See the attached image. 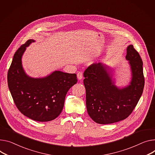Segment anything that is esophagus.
<instances>
[{
	"instance_id": "esophagus-1",
	"label": "esophagus",
	"mask_w": 155,
	"mask_h": 155,
	"mask_svg": "<svg viewBox=\"0 0 155 155\" xmlns=\"http://www.w3.org/2000/svg\"><path fill=\"white\" fill-rule=\"evenodd\" d=\"M77 78L79 80H81L83 78V75H82V73L81 72H79L78 74H77Z\"/></svg>"
}]
</instances>
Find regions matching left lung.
Wrapping results in <instances>:
<instances>
[{
    "label": "left lung",
    "mask_w": 155,
    "mask_h": 155,
    "mask_svg": "<svg viewBox=\"0 0 155 155\" xmlns=\"http://www.w3.org/2000/svg\"><path fill=\"white\" fill-rule=\"evenodd\" d=\"M125 58L131 79L122 87L116 86L111 68L105 64H93L84 71L87 110L95 122L109 124L124 120L141 96L145 84L143 61L132 45L128 46Z\"/></svg>",
    "instance_id": "1"
}]
</instances>
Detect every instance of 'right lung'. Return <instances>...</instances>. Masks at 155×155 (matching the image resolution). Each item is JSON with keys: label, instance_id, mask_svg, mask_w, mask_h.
<instances>
[{"label": "right lung", "instance_id": "right-lung-1", "mask_svg": "<svg viewBox=\"0 0 155 155\" xmlns=\"http://www.w3.org/2000/svg\"><path fill=\"white\" fill-rule=\"evenodd\" d=\"M28 40L15 52L8 71V86L14 103L25 116L38 122L54 120L61 114L66 95L78 81L76 74L54 71L43 78L27 74L22 56L31 43Z\"/></svg>", "mask_w": 155, "mask_h": 155}]
</instances>
